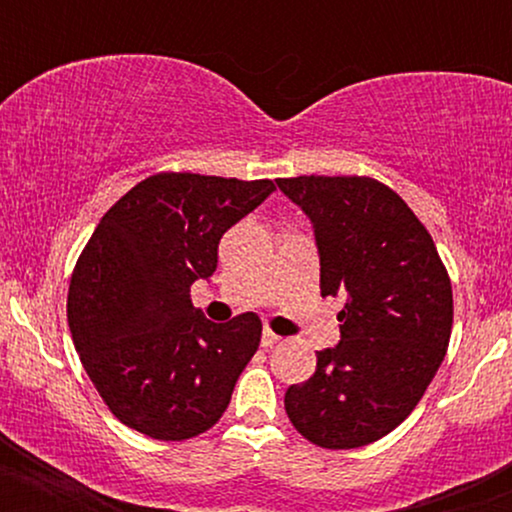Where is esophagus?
I'll return each instance as SVG.
<instances>
[{"mask_svg": "<svg viewBox=\"0 0 512 512\" xmlns=\"http://www.w3.org/2000/svg\"><path fill=\"white\" fill-rule=\"evenodd\" d=\"M280 339H282L280 334H275L270 327H267L265 332H262V349H272L275 344H280Z\"/></svg>", "mask_w": 512, "mask_h": 512, "instance_id": "1", "label": "esophagus"}]
</instances>
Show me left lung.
Wrapping results in <instances>:
<instances>
[{"instance_id":"1","label":"left lung","mask_w":512,"mask_h":512,"mask_svg":"<svg viewBox=\"0 0 512 512\" xmlns=\"http://www.w3.org/2000/svg\"><path fill=\"white\" fill-rule=\"evenodd\" d=\"M309 215L322 294H347L342 342L292 384L285 411L309 443L347 451L394 431L426 394L453 327V289L433 237L399 193L369 175L277 178Z\"/></svg>"}]
</instances>
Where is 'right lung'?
<instances>
[{"label": "right lung", "mask_w": 512, "mask_h": 512, "mask_svg": "<svg viewBox=\"0 0 512 512\" xmlns=\"http://www.w3.org/2000/svg\"><path fill=\"white\" fill-rule=\"evenodd\" d=\"M275 190L262 180L165 170L108 208L71 272L66 317L113 416L156 441L213 428L260 347L262 322L203 317L190 285L218 267L220 237Z\"/></svg>", "instance_id": "right-lung-1"}]
</instances>
